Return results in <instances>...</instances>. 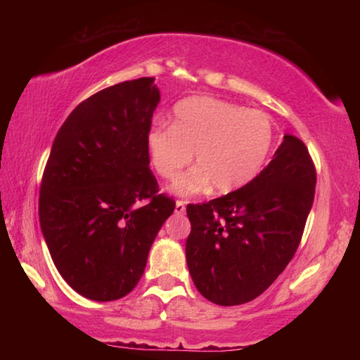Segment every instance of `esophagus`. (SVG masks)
<instances>
[{"label":"esophagus","mask_w":360,"mask_h":360,"mask_svg":"<svg viewBox=\"0 0 360 360\" xmlns=\"http://www.w3.org/2000/svg\"><path fill=\"white\" fill-rule=\"evenodd\" d=\"M174 212H176V214H184L186 203L181 202V200H178V202H176V206H174Z\"/></svg>","instance_id":"obj_1"}]
</instances>
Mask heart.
I'll return each mask as SVG.
<instances>
[{
	"instance_id": "b5f03b06",
	"label": "heart",
	"mask_w": 360,
	"mask_h": 360,
	"mask_svg": "<svg viewBox=\"0 0 360 360\" xmlns=\"http://www.w3.org/2000/svg\"><path fill=\"white\" fill-rule=\"evenodd\" d=\"M273 139L266 114L211 96H191L174 106L172 127H152L146 148L163 179H174L195 152L198 165L174 182V193L195 195L211 186L217 193H230L262 172Z\"/></svg>"
}]
</instances>
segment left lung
Here are the masks:
<instances>
[{"mask_svg":"<svg viewBox=\"0 0 360 360\" xmlns=\"http://www.w3.org/2000/svg\"><path fill=\"white\" fill-rule=\"evenodd\" d=\"M307 146L284 135L273 160L238 191L187 205L186 259L200 294L222 307L254 300L281 275L298 248L314 200Z\"/></svg>","mask_w":360,"mask_h":360,"instance_id":"obj_1","label":"left lung"}]
</instances>
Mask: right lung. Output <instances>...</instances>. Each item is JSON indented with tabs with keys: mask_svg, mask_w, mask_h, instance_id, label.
<instances>
[{
	"mask_svg": "<svg viewBox=\"0 0 360 360\" xmlns=\"http://www.w3.org/2000/svg\"><path fill=\"white\" fill-rule=\"evenodd\" d=\"M154 81L115 84L77 105L42 174L39 224L49 252L65 281L95 302L135 289L174 211L173 200L157 193L146 148L160 101Z\"/></svg>",
	"mask_w": 360,
	"mask_h": 360,
	"instance_id": "1",
	"label": "right lung"
}]
</instances>
